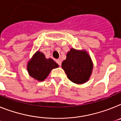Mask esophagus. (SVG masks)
Returning <instances> with one entry per match:
<instances>
[{
	"instance_id": "1",
	"label": "esophagus",
	"mask_w": 121,
	"mask_h": 121,
	"mask_svg": "<svg viewBox=\"0 0 121 121\" xmlns=\"http://www.w3.org/2000/svg\"><path fill=\"white\" fill-rule=\"evenodd\" d=\"M56 63H57V64L59 66H61V61L60 60H59V59H58V60H56Z\"/></svg>"
}]
</instances>
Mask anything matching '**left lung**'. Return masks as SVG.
<instances>
[{"label":"left lung","instance_id":"1","mask_svg":"<svg viewBox=\"0 0 121 121\" xmlns=\"http://www.w3.org/2000/svg\"><path fill=\"white\" fill-rule=\"evenodd\" d=\"M61 66L70 81L82 84L89 81L93 69V63L86 51L71 48Z\"/></svg>","mask_w":121,"mask_h":121}]
</instances>
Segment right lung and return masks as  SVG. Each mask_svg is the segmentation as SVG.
I'll return each instance as SVG.
<instances>
[{
  "label": "right lung",
  "mask_w": 121,
  "mask_h": 121,
  "mask_svg": "<svg viewBox=\"0 0 121 121\" xmlns=\"http://www.w3.org/2000/svg\"><path fill=\"white\" fill-rule=\"evenodd\" d=\"M59 66L52 58L47 59L43 53L37 51L32 56L27 65L29 76L38 81H43L48 76L52 69Z\"/></svg>",
  "instance_id": "obj_1"
}]
</instances>
